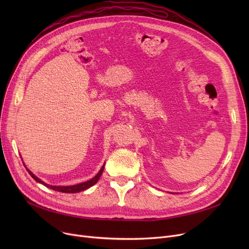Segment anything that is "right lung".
Returning a JSON list of instances; mask_svg holds the SVG:
<instances>
[{"instance_id": "1", "label": "right lung", "mask_w": 249, "mask_h": 249, "mask_svg": "<svg viewBox=\"0 0 249 249\" xmlns=\"http://www.w3.org/2000/svg\"><path fill=\"white\" fill-rule=\"evenodd\" d=\"M104 167H105V164L101 167L100 172H99L93 178H91V179H89V180H88V181L81 182V184H77V185L65 186V187H63V186L61 187V186H50V185H47V184H45L44 181H42L40 178H37L32 172H30L27 167H26V169H27L29 175H30L37 182H39V184H42V185H44L45 187H47V188H49V189H51V190H53V191H57V192H61V193L74 194V193L82 192V191H85V190H87V189H89V188H90V187H93V186L96 184V182L99 180V178H101V176H102V174H103V171H104Z\"/></svg>"}]
</instances>
